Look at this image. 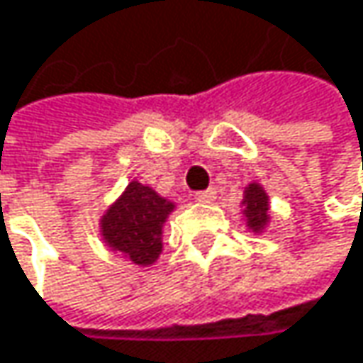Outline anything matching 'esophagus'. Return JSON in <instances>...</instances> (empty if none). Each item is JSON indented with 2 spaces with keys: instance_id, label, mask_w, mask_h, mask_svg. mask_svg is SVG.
Listing matches in <instances>:
<instances>
[{
  "instance_id": "esophagus-1",
  "label": "esophagus",
  "mask_w": 363,
  "mask_h": 363,
  "mask_svg": "<svg viewBox=\"0 0 363 363\" xmlns=\"http://www.w3.org/2000/svg\"><path fill=\"white\" fill-rule=\"evenodd\" d=\"M214 199H216V191L214 189H206V191L195 193V201H199V203H212Z\"/></svg>"
}]
</instances>
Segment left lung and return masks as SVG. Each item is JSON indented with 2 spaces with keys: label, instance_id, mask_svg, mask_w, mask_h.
<instances>
[{
  "label": "left lung",
  "instance_id": "left-lung-1",
  "mask_svg": "<svg viewBox=\"0 0 363 363\" xmlns=\"http://www.w3.org/2000/svg\"><path fill=\"white\" fill-rule=\"evenodd\" d=\"M242 206H244L246 227L254 233H260L269 225V195L258 182H250L244 189Z\"/></svg>",
  "mask_w": 363,
  "mask_h": 363
}]
</instances>
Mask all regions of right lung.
<instances>
[{
    "label": "right lung",
    "mask_w": 363,
    "mask_h": 363,
    "mask_svg": "<svg viewBox=\"0 0 363 363\" xmlns=\"http://www.w3.org/2000/svg\"><path fill=\"white\" fill-rule=\"evenodd\" d=\"M172 210V201L151 186L132 181L103 214L101 235L113 252L128 256L134 264H153L164 248V223Z\"/></svg>",
    "instance_id": "right-lung-1"
}]
</instances>
